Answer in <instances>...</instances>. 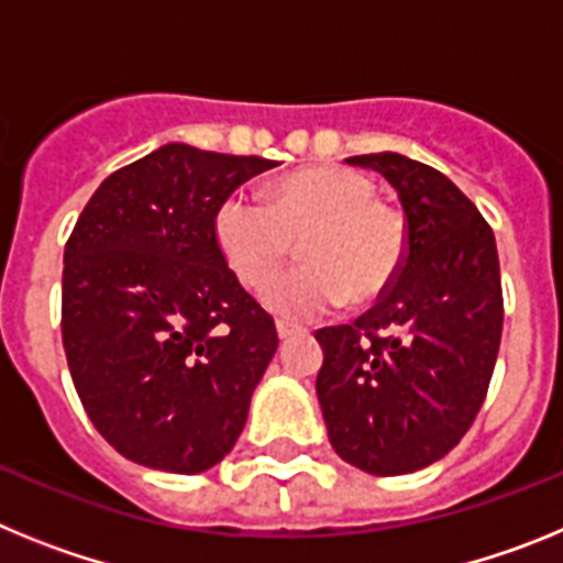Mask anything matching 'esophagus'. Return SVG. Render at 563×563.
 Instances as JSON below:
<instances>
[{
  "label": "esophagus",
  "mask_w": 563,
  "mask_h": 563,
  "mask_svg": "<svg viewBox=\"0 0 563 563\" xmlns=\"http://www.w3.org/2000/svg\"><path fill=\"white\" fill-rule=\"evenodd\" d=\"M276 332H278V338H282V341H287V338H292L298 332V327H292V324H287V321H278L276 324Z\"/></svg>",
  "instance_id": "esophagus-1"
}]
</instances>
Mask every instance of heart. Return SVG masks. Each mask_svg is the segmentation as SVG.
<instances>
[{"mask_svg": "<svg viewBox=\"0 0 563 563\" xmlns=\"http://www.w3.org/2000/svg\"><path fill=\"white\" fill-rule=\"evenodd\" d=\"M228 265L245 287H265L301 242L305 265L276 278L265 305L307 321L332 307L375 305L391 290L409 253L406 213L375 197V183L346 166H310L267 191V206L231 194L213 217Z\"/></svg>", "mask_w": 563, "mask_h": 563, "instance_id": "1", "label": "heart"}]
</instances>
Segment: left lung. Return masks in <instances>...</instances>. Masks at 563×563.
<instances>
[{
    "label": "left lung",
    "instance_id": "1",
    "mask_svg": "<svg viewBox=\"0 0 563 563\" xmlns=\"http://www.w3.org/2000/svg\"><path fill=\"white\" fill-rule=\"evenodd\" d=\"M346 163L391 183L409 253L372 310L316 332L318 402L341 460L375 476L415 474L454 449L485 402L505 318L499 253L485 217L437 168L395 152Z\"/></svg>",
    "mask_w": 563,
    "mask_h": 563
}]
</instances>
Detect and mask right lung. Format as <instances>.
I'll return each instance as SVG.
<instances>
[{
  "label": "right lung",
  "instance_id": "right-lung-1",
  "mask_svg": "<svg viewBox=\"0 0 563 563\" xmlns=\"http://www.w3.org/2000/svg\"><path fill=\"white\" fill-rule=\"evenodd\" d=\"M273 166L166 143L109 174L69 233V375L92 426L137 465L200 474L245 429L278 335L228 267L213 217Z\"/></svg>",
  "mask_w": 563,
  "mask_h": 563
}]
</instances>
